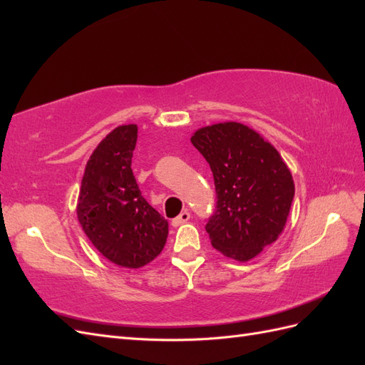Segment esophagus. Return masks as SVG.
<instances>
[{"label":"esophagus","instance_id":"obj_1","mask_svg":"<svg viewBox=\"0 0 365 365\" xmlns=\"http://www.w3.org/2000/svg\"><path fill=\"white\" fill-rule=\"evenodd\" d=\"M189 219H190V213H189V212H182L180 216H176V217L172 220V225H173V227H180L181 224H185Z\"/></svg>","mask_w":365,"mask_h":365}]
</instances>
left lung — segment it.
Here are the masks:
<instances>
[{"label": "left lung", "mask_w": 365, "mask_h": 365, "mask_svg": "<svg viewBox=\"0 0 365 365\" xmlns=\"http://www.w3.org/2000/svg\"><path fill=\"white\" fill-rule=\"evenodd\" d=\"M192 145L213 172L216 212L205 225L225 257L248 262L279 239L288 220L295 187L279 150L237 121L197 129Z\"/></svg>", "instance_id": "left-lung-1"}]
</instances>
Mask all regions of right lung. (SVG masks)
Returning <instances> with one entry per match:
<instances>
[{
	"mask_svg": "<svg viewBox=\"0 0 365 365\" xmlns=\"http://www.w3.org/2000/svg\"><path fill=\"white\" fill-rule=\"evenodd\" d=\"M137 125H121L98 143L86 163L77 219L91 244L109 262L137 269L165 245L169 224L141 196L132 173Z\"/></svg>",
	"mask_w": 365,
	"mask_h": 365,
	"instance_id": "1",
	"label": "right lung"
}]
</instances>
